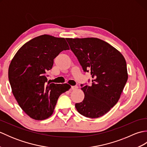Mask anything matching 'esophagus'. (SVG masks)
Masks as SVG:
<instances>
[{
  "instance_id": "34e87169",
  "label": "esophagus",
  "mask_w": 147,
  "mask_h": 147,
  "mask_svg": "<svg viewBox=\"0 0 147 147\" xmlns=\"http://www.w3.org/2000/svg\"><path fill=\"white\" fill-rule=\"evenodd\" d=\"M77 88H78V86H71V89L73 90H76Z\"/></svg>"
}]
</instances>
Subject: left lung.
I'll list each match as a JSON object with an SVG mask.
<instances>
[{
    "mask_svg": "<svg viewBox=\"0 0 147 147\" xmlns=\"http://www.w3.org/2000/svg\"><path fill=\"white\" fill-rule=\"evenodd\" d=\"M85 72L92 76L91 86L82 88L83 100L75 107L80 114L98 118L117 104L127 80L126 60L121 53L97 38H66Z\"/></svg>",
    "mask_w": 147,
    "mask_h": 147,
    "instance_id": "obj_1",
    "label": "left lung"
}]
</instances>
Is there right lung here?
Returning a JSON list of instances; mask_svg holds the SVG:
<instances>
[{"label":"right lung","mask_w":147,"mask_h":147,"mask_svg":"<svg viewBox=\"0 0 147 147\" xmlns=\"http://www.w3.org/2000/svg\"><path fill=\"white\" fill-rule=\"evenodd\" d=\"M66 50L69 47L64 38L43 35L24 43L12 59L8 71L12 92L22 110L33 119L51 116L59 96L71 88L67 83H47L45 76L54 59Z\"/></svg>","instance_id":"1"}]
</instances>
